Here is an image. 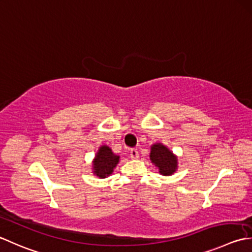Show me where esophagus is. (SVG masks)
Returning <instances> with one entry per match:
<instances>
[{"label": "esophagus", "instance_id": "esophagus-1", "mask_svg": "<svg viewBox=\"0 0 252 252\" xmlns=\"http://www.w3.org/2000/svg\"><path fill=\"white\" fill-rule=\"evenodd\" d=\"M130 157L132 159H137L139 158V152L136 149H131L130 150Z\"/></svg>", "mask_w": 252, "mask_h": 252}]
</instances>
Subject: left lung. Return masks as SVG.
Segmentation results:
<instances>
[{
    "instance_id": "left-lung-1",
    "label": "left lung",
    "mask_w": 252,
    "mask_h": 252,
    "mask_svg": "<svg viewBox=\"0 0 252 252\" xmlns=\"http://www.w3.org/2000/svg\"><path fill=\"white\" fill-rule=\"evenodd\" d=\"M151 160L158 167L159 172L164 176H170L177 169V157L166 146L154 144L151 147Z\"/></svg>"
}]
</instances>
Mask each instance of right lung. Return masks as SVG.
I'll list each match as a JSON object with an SVG mask.
<instances>
[{"label":"right lung","instance_id":"right-lung-1","mask_svg":"<svg viewBox=\"0 0 252 252\" xmlns=\"http://www.w3.org/2000/svg\"><path fill=\"white\" fill-rule=\"evenodd\" d=\"M119 156L113 154L108 146H101L94 159V174L99 178H106L112 174L113 168L119 162Z\"/></svg>","mask_w":252,"mask_h":252}]
</instances>
